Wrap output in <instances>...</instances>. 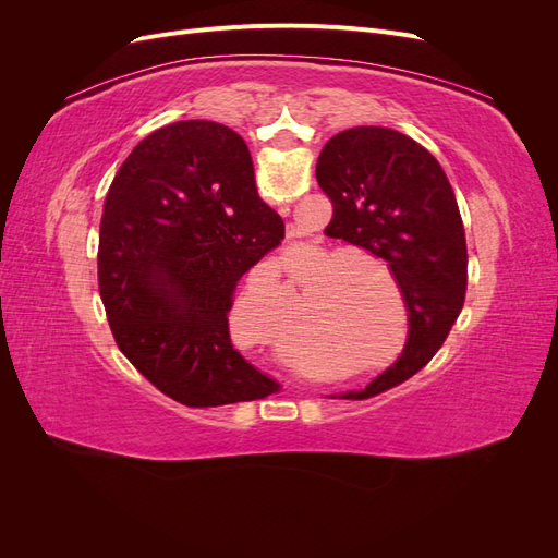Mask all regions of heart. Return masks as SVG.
Masks as SVG:
<instances>
[{
	"label": "heart",
	"mask_w": 558,
	"mask_h": 558,
	"mask_svg": "<svg viewBox=\"0 0 558 558\" xmlns=\"http://www.w3.org/2000/svg\"><path fill=\"white\" fill-rule=\"evenodd\" d=\"M337 253H340V248L332 246H320L314 251L312 263L320 265H316L307 281L302 283V307H305L310 296L313 300L302 316H293L289 332H286V337L294 335L291 347L295 355L305 361H335L337 356H342V349L353 342L367 347V340H375V335H379L381 328L379 320L365 314V310L349 305V291H353V272H349V267H367V260L335 258ZM258 275L260 286L256 289V295L277 291L283 281L279 260H267ZM260 335L265 342L275 344L279 340V328L267 320L260 328ZM286 361L298 369L307 367L291 353H286Z\"/></svg>",
	"instance_id": "obj_1"
}]
</instances>
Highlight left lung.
Here are the masks:
<instances>
[{
    "label": "left lung",
    "mask_w": 558,
    "mask_h": 558,
    "mask_svg": "<svg viewBox=\"0 0 558 558\" xmlns=\"http://www.w3.org/2000/svg\"><path fill=\"white\" fill-rule=\"evenodd\" d=\"M316 181L332 202L324 232L386 260L410 316L400 359L342 396L365 400L416 375L445 344L465 302V230L440 162L391 128L337 132L320 150Z\"/></svg>",
    "instance_id": "8db88e82"
}]
</instances>
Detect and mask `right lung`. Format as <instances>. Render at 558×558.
Here are the masks:
<instances>
[{"label":"right lung","instance_id":"obj_1","mask_svg":"<svg viewBox=\"0 0 558 558\" xmlns=\"http://www.w3.org/2000/svg\"><path fill=\"white\" fill-rule=\"evenodd\" d=\"M281 240L238 132L214 121L150 132L116 172L99 223V295L118 349L189 408L279 391L232 347L228 312L238 281Z\"/></svg>","mask_w":558,"mask_h":558}]
</instances>
